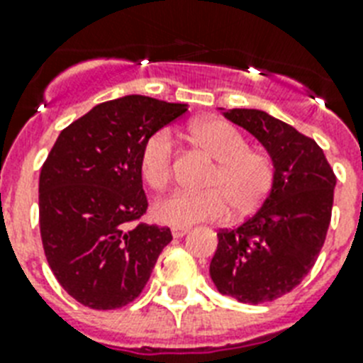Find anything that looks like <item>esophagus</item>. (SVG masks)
I'll return each instance as SVG.
<instances>
[{"label":"esophagus","mask_w":363,"mask_h":363,"mask_svg":"<svg viewBox=\"0 0 363 363\" xmlns=\"http://www.w3.org/2000/svg\"><path fill=\"white\" fill-rule=\"evenodd\" d=\"M172 233H173V237H175V238H181V237H184V235H186L188 228H173Z\"/></svg>","instance_id":"1"}]
</instances>
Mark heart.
<instances>
[{"mask_svg": "<svg viewBox=\"0 0 363 363\" xmlns=\"http://www.w3.org/2000/svg\"><path fill=\"white\" fill-rule=\"evenodd\" d=\"M188 138L207 152L216 166L205 181V191H173L155 203L158 222L188 228L197 222H218L228 216L246 218L257 211L274 186L272 158L252 149L246 135L222 119L197 121ZM175 141L166 128L152 132L141 143L140 173L155 190L169 184L175 167Z\"/></svg>", "mask_w": 363, "mask_h": 363, "instance_id": "obj_1", "label": "heart"}]
</instances>
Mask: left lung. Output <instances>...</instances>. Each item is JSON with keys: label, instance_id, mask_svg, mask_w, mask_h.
<instances>
[{"label": "left lung", "instance_id": "obj_1", "mask_svg": "<svg viewBox=\"0 0 363 363\" xmlns=\"http://www.w3.org/2000/svg\"><path fill=\"white\" fill-rule=\"evenodd\" d=\"M272 156L274 186L255 214L218 231L211 278L222 294L263 304L291 293L319 257L334 205L335 173L315 140L267 111L225 113Z\"/></svg>", "mask_w": 363, "mask_h": 363}]
</instances>
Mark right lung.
<instances>
[{"label": "right lung", "mask_w": 363, "mask_h": 363, "mask_svg": "<svg viewBox=\"0 0 363 363\" xmlns=\"http://www.w3.org/2000/svg\"><path fill=\"white\" fill-rule=\"evenodd\" d=\"M186 113L184 104L130 95L70 123L40 167L38 225L59 285L91 309L138 298L169 228L147 225L140 173L145 138Z\"/></svg>", "instance_id": "add662e5"}]
</instances>
